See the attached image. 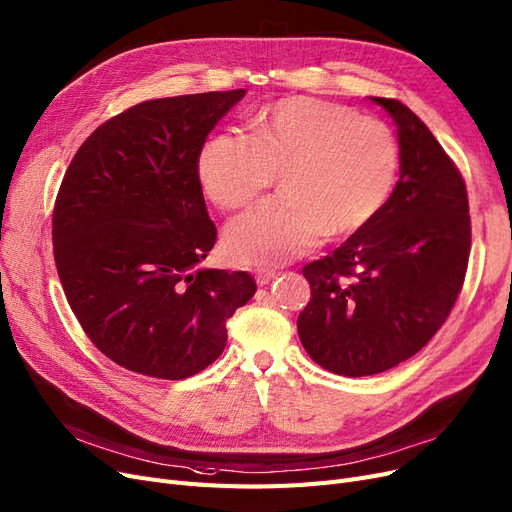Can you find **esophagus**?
I'll list each match as a JSON object with an SVG mask.
<instances>
[{
  "mask_svg": "<svg viewBox=\"0 0 512 512\" xmlns=\"http://www.w3.org/2000/svg\"><path fill=\"white\" fill-rule=\"evenodd\" d=\"M277 271H271V269H262V271H258V275H256V281H258V285H269L273 279H277Z\"/></svg>",
  "mask_w": 512,
  "mask_h": 512,
  "instance_id": "34e87169",
  "label": "esophagus"
}]
</instances>
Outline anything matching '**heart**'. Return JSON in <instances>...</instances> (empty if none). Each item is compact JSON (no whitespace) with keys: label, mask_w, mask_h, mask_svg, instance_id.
Wrapping results in <instances>:
<instances>
[{"label":"heart","mask_w":512,"mask_h":512,"mask_svg":"<svg viewBox=\"0 0 512 512\" xmlns=\"http://www.w3.org/2000/svg\"><path fill=\"white\" fill-rule=\"evenodd\" d=\"M399 170V140L384 121L311 96L262 107L250 138L214 134L197 159L203 191L224 212L250 208L279 172L283 195L227 233V250L241 264L288 262L313 250L323 233L365 229L391 199Z\"/></svg>","instance_id":"obj_1"}]
</instances>
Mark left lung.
<instances>
[{
    "label": "left lung",
    "mask_w": 512,
    "mask_h": 512,
    "mask_svg": "<svg viewBox=\"0 0 512 512\" xmlns=\"http://www.w3.org/2000/svg\"><path fill=\"white\" fill-rule=\"evenodd\" d=\"M397 124L401 176L384 210L302 269L311 300L298 315L304 351L323 370L372 376L414 357L462 290L470 256L466 185L424 121L376 98Z\"/></svg>",
    "instance_id": "left-lung-1"
}]
</instances>
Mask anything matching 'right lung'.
Returning <instances> with one entry per match:
<instances>
[{"mask_svg": "<svg viewBox=\"0 0 512 512\" xmlns=\"http://www.w3.org/2000/svg\"><path fill=\"white\" fill-rule=\"evenodd\" d=\"M245 90L140 102L98 126L54 201L56 271L96 349L130 372L182 380L214 363L256 294L245 271L201 269L216 243L199 151Z\"/></svg>", "mask_w": 512, "mask_h": 512, "instance_id": "obj_1", "label": "right lung"}]
</instances>
